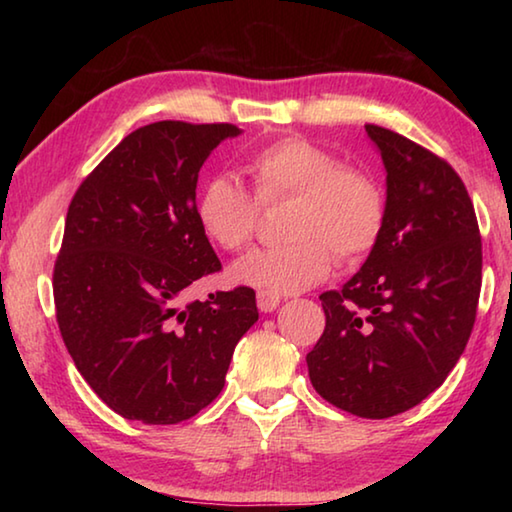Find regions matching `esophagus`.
Masks as SVG:
<instances>
[{"mask_svg":"<svg viewBox=\"0 0 512 512\" xmlns=\"http://www.w3.org/2000/svg\"><path fill=\"white\" fill-rule=\"evenodd\" d=\"M257 307L259 311H264V314H271V311L280 307V296L268 291H257Z\"/></svg>","mask_w":512,"mask_h":512,"instance_id":"34e87169","label":"esophagus"}]
</instances>
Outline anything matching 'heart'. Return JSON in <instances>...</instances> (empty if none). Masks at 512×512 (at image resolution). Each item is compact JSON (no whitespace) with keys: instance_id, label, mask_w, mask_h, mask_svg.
Wrapping results in <instances>:
<instances>
[{"instance_id":"1","label":"heart","mask_w":512,"mask_h":512,"mask_svg":"<svg viewBox=\"0 0 512 512\" xmlns=\"http://www.w3.org/2000/svg\"><path fill=\"white\" fill-rule=\"evenodd\" d=\"M255 195L228 173L210 178L196 214L207 239L239 253L255 237L259 204L287 201V244L262 248L232 266L237 284L280 296L314 287L329 273L334 253L352 264L375 248L384 225V196L368 173L341 167L334 155L302 137L266 144L246 160Z\"/></svg>"}]
</instances>
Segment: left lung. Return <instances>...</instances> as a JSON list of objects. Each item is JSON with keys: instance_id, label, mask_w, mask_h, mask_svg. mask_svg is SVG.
<instances>
[{"instance_id": "1", "label": "left lung", "mask_w": 512, "mask_h": 512, "mask_svg": "<svg viewBox=\"0 0 512 512\" xmlns=\"http://www.w3.org/2000/svg\"><path fill=\"white\" fill-rule=\"evenodd\" d=\"M386 169L384 225L363 266L325 291V332L307 354L329 404L384 420L443 384L470 339L481 293V235L458 173L375 124Z\"/></svg>"}]
</instances>
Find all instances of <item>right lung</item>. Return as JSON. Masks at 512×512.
I'll use <instances>...</instances> for the list:
<instances>
[{
    "label": "right lung",
    "mask_w": 512,
    "mask_h": 512,
    "mask_svg": "<svg viewBox=\"0 0 512 512\" xmlns=\"http://www.w3.org/2000/svg\"><path fill=\"white\" fill-rule=\"evenodd\" d=\"M239 133L187 121L137 128L69 203L54 266L58 327L83 379L121 418L176 424L205 409L257 323L248 287L185 302L189 284L221 271L198 223V171Z\"/></svg>",
    "instance_id": "obj_1"
}]
</instances>
